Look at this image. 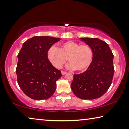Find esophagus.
I'll return each instance as SVG.
<instances>
[{"instance_id": "obj_1", "label": "esophagus", "mask_w": 129, "mask_h": 129, "mask_svg": "<svg viewBox=\"0 0 129 129\" xmlns=\"http://www.w3.org/2000/svg\"><path fill=\"white\" fill-rule=\"evenodd\" d=\"M61 73H62V75H64L67 73L66 72H65V71H61Z\"/></svg>"}]
</instances>
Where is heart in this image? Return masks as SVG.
Instances as JSON below:
<instances>
[{"instance_id":"heart-1","label":"heart","mask_w":129,"mask_h":129,"mask_svg":"<svg viewBox=\"0 0 129 129\" xmlns=\"http://www.w3.org/2000/svg\"><path fill=\"white\" fill-rule=\"evenodd\" d=\"M93 56V50L89 45H81L72 41L62 44L59 49L50 47L48 52L49 60L55 68H62L68 58L70 62L67 68L77 71L87 70L92 61Z\"/></svg>"}]
</instances>
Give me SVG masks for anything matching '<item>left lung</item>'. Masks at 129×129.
Returning a JSON list of instances; mask_svg holds the SVG:
<instances>
[{"label": "left lung", "mask_w": 129, "mask_h": 129, "mask_svg": "<svg viewBox=\"0 0 129 129\" xmlns=\"http://www.w3.org/2000/svg\"><path fill=\"white\" fill-rule=\"evenodd\" d=\"M93 50L92 61L87 70L73 75L71 88L80 99L101 97L109 89L114 73V55L107 43L96 38H80Z\"/></svg>", "instance_id": "obj_1"}]
</instances>
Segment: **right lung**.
I'll use <instances>...</instances> for the list:
<instances>
[{
	"mask_svg": "<svg viewBox=\"0 0 129 129\" xmlns=\"http://www.w3.org/2000/svg\"><path fill=\"white\" fill-rule=\"evenodd\" d=\"M60 40L49 36L33 37L23 43L18 53L16 68L18 83L31 99H47L54 93L61 72L51 64L48 52Z\"/></svg>",
	"mask_w": 129,
	"mask_h": 129,
	"instance_id": "add662e5",
	"label": "right lung"
}]
</instances>
